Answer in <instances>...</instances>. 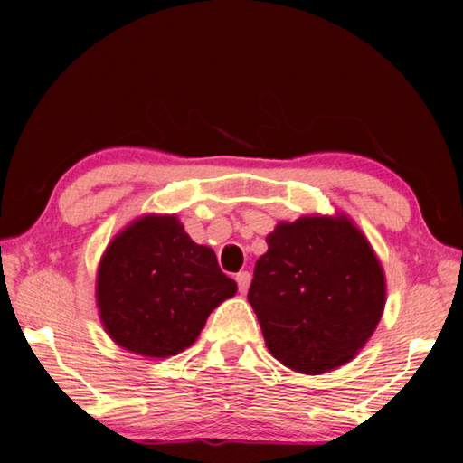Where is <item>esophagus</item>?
<instances>
[{
    "instance_id": "34e87169",
    "label": "esophagus",
    "mask_w": 463,
    "mask_h": 463,
    "mask_svg": "<svg viewBox=\"0 0 463 463\" xmlns=\"http://www.w3.org/2000/svg\"><path fill=\"white\" fill-rule=\"evenodd\" d=\"M234 279H237V284H239V290H241V292H247V290H249L250 279H252L249 270H241Z\"/></svg>"
}]
</instances>
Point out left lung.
Listing matches in <instances>:
<instances>
[{
	"label": "left lung",
	"mask_w": 463,
	"mask_h": 463,
	"mask_svg": "<svg viewBox=\"0 0 463 463\" xmlns=\"http://www.w3.org/2000/svg\"><path fill=\"white\" fill-rule=\"evenodd\" d=\"M254 267L249 302L284 366L322 373L356 356L376 330L386 284L368 241L348 219L280 222Z\"/></svg>",
	"instance_id": "obj_1"
}]
</instances>
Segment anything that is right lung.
Segmentation results:
<instances>
[{"label": "right lung", "mask_w": 463, "mask_h": 463, "mask_svg": "<svg viewBox=\"0 0 463 463\" xmlns=\"http://www.w3.org/2000/svg\"><path fill=\"white\" fill-rule=\"evenodd\" d=\"M209 247H199L175 216H145L105 250L97 302L105 330L143 356H175L199 336L209 314L234 297Z\"/></svg>", "instance_id": "1"}]
</instances>
